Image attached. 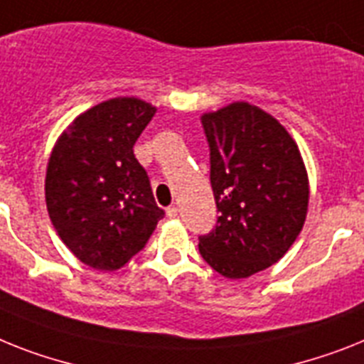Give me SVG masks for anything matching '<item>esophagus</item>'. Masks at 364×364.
Instances as JSON below:
<instances>
[{
  "instance_id": "obj_1",
  "label": "esophagus",
  "mask_w": 364,
  "mask_h": 364,
  "mask_svg": "<svg viewBox=\"0 0 364 364\" xmlns=\"http://www.w3.org/2000/svg\"><path fill=\"white\" fill-rule=\"evenodd\" d=\"M177 213H179V210H177V207H176V205L168 207V209H166V215H168V218H176V216H177Z\"/></svg>"
}]
</instances>
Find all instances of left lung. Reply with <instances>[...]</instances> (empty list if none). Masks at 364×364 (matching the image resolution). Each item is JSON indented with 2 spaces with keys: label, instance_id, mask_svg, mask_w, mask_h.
<instances>
[{
  "label": "left lung",
  "instance_id": "obj_1",
  "mask_svg": "<svg viewBox=\"0 0 364 364\" xmlns=\"http://www.w3.org/2000/svg\"><path fill=\"white\" fill-rule=\"evenodd\" d=\"M220 216L200 237L213 270L244 279L279 261L300 235L309 177L298 144L272 114L235 102L201 114Z\"/></svg>",
  "mask_w": 364,
  "mask_h": 364
}]
</instances>
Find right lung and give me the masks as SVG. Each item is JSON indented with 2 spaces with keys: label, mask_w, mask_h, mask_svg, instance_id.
Returning a JSON list of instances; mask_svg holds the SVG:
<instances>
[{
  "label": "right lung",
  "mask_w": 364,
  "mask_h": 364,
  "mask_svg": "<svg viewBox=\"0 0 364 364\" xmlns=\"http://www.w3.org/2000/svg\"><path fill=\"white\" fill-rule=\"evenodd\" d=\"M155 109L139 97L90 107L63 131L46 168V205L66 248L94 270H118L164 216L133 146Z\"/></svg>",
  "instance_id": "right-lung-1"
}]
</instances>
